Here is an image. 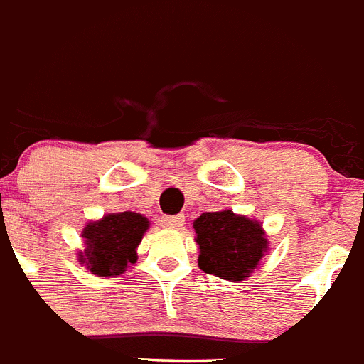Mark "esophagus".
Instances as JSON below:
<instances>
[{
	"mask_svg": "<svg viewBox=\"0 0 364 364\" xmlns=\"http://www.w3.org/2000/svg\"><path fill=\"white\" fill-rule=\"evenodd\" d=\"M185 223V216L178 214V216H163L161 218V225L166 229H181Z\"/></svg>",
	"mask_w": 364,
	"mask_h": 364,
	"instance_id": "esophagus-1",
	"label": "esophagus"
}]
</instances>
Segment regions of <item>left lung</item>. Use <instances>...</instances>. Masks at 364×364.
<instances>
[{"mask_svg":"<svg viewBox=\"0 0 364 364\" xmlns=\"http://www.w3.org/2000/svg\"><path fill=\"white\" fill-rule=\"evenodd\" d=\"M194 230L200 269L230 282L249 277L269 249L260 221L238 216L229 208L203 213L194 220Z\"/></svg>","mask_w":364,"mask_h":364,"instance_id":"1","label":"left lung"}]
</instances>
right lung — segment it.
<instances>
[{"instance_id":"add662e5","label":"right lung","mask_w":364,"mask_h":364,"mask_svg":"<svg viewBox=\"0 0 364 364\" xmlns=\"http://www.w3.org/2000/svg\"><path fill=\"white\" fill-rule=\"evenodd\" d=\"M150 227L148 218L137 213H112L90 221L84 230V251L78 260L99 277H117L137 262V247Z\"/></svg>"}]
</instances>
